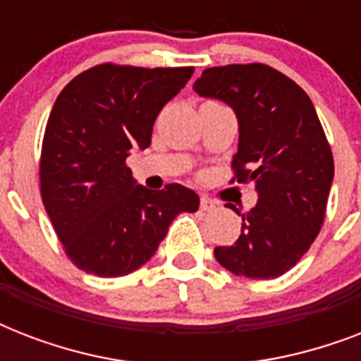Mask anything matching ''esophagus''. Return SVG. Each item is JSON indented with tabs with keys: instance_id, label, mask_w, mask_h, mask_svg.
Returning <instances> with one entry per match:
<instances>
[{
	"instance_id": "1",
	"label": "esophagus",
	"mask_w": 361,
	"mask_h": 361,
	"mask_svg": "<svg viewBox=\"0 0 361 361\" xmlns=\"http://www.w3.org/2000/svg\"><path fill=\"white\" fill-rule=\"evenodd\" d=\"M200 209H202V212H212V209H215V202L212 198L202 197L200 198Z\"/></svg>"
}]
</instances>
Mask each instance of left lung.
<instances>
[{
	"label": "left lung",
	"instance_id": "obj_1",
	"mask_svg": "<svg viewBox=\"0 0 361 361\" xmlns=\"http://www.w3.org/2000/svg\"><path fill=\"white\" fill-rule=\"evenodd\" d=\"M192 87L236 112L231 183L252 181L258 192L257 206L241 214L236 243L215 247V258L234 275L275 279L296 266L324 223L334 155L317 110L296 82L264 63L209 67Z\"/></svg>",
	"mask_w": 361,
	"mask_h": 361
}]
</instances>
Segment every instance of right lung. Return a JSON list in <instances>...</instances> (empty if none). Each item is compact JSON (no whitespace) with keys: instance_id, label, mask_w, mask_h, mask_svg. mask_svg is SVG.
<instances>
[{"instance_id":"right-lung-1","label":"right lung","mask_w":361,"mask_h":361,"mask_svg":"<svg viewBox=\"0 0 361 361\" xmlns=\"http://www.w3.org/2000/svg\"><path fill=\"white\" fill-rule=\"evenodd\" d=\"M195 67L101 63L63 87L42 138L41 197L65 255L99 277H121L155 255L170 223L197 212L195 191H152L133 180L130 149L152 144L153 123Z\"/></svg>"}]
</instances>
